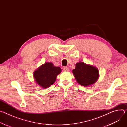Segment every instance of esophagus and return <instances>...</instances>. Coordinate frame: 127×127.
Here are the masks:
<instances>
[{
	"mask_svg": "<svg viewBox=\"0 0 127 127\" xmlns=\"http://www.w3.org/2000/svg\"><path fill=\"white\" fill-rule=\"evenodd\" d=\"M63 70L64 71H69V69H68V68H67V67H64L63 68Z\"/></svg>",
	"mask_w": 127,
	"mask_h": 127,
	"instance_id": "obj_1",
	"label": "esophagus"
}]
</instances>
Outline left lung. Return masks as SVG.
Returning <instances> with one entry per match:
<instances>
[{"label":"left lung","mask_w":127,"mask_h":127,"mask_svg":"<svg viewBox=\"0 0 127 127\" xmlns=\"http://www.w3.org/2000/svg\"><path fill=\"white\" fill-rule=\"evenodd\" d=\"M72 73L77 82L84 86H88L94 84L98 80L99 75L97 68L83 62L76 64L75 69L72 70Z\"/></svg>","instance_id":"left-lung-1"}]
</instances>
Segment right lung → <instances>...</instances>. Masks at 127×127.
I'll list each match as a JSON object with an SVG mask.
<instances>
[{
	"mask_svg": "<svg viewBox=\"0 0 127 127\" xmlns=\"http://www.w3.org/2000/svg\"><path fill=\"white\" fill-rule=\"evenodd\" d=\"M61 72L60 67L54 66L51 62H46L34 71L33 77L36 83L42 88H47L55 82Z\"/></svg>",
	"mask_w": 127,
	"mask_h": 127,
	"instance_id": "1",
	"label": "right lung"
}]
</instances>
